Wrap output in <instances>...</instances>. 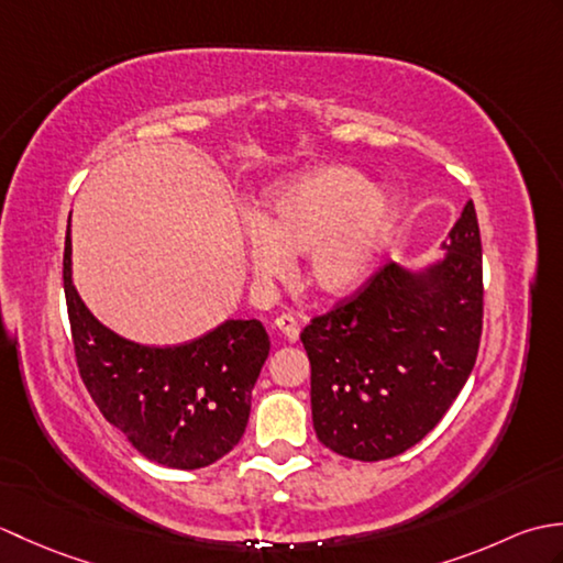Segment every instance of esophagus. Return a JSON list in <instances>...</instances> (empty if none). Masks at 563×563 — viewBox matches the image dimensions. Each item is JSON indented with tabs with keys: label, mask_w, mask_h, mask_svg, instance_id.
<instances>
[{
	"label": "esophagus",
	"mask_w": 563,
	"mask_h": 563,
	"mask_svg": "<svg viewBox=\"0 0 563 563\" xmlns=\"http://www.w3.org/2000/svg\"><path fill=\"white\" fill-rule=\"evenodd\" d=\"M273 327L278 329L290 343H295L297 339H300V321H297V317L290 314V312H285L278 319H275Z\"/></svg>",
	"instance_id": "1"
}]
</instances>
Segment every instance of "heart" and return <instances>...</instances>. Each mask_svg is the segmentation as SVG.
<instances>
[{
  "label": "heart",
  "instance_id": "heart-1",
  "mask_svg": "<svg viewBox=\"0 0 563 563\" xmlns=\"http://www.w3.org/2000/svg\"><path fill=\"white\" fill-rule=\"evenodd\" d=\"M397 210L363 174L345 166L305 176L275 194L246 230L258 280L280 278L290 256L305 258V283L324 295L361 285L385 244Z\"/></svg>",
  "mask_w": 563,
  "mask_h": 563
}]
</instances>
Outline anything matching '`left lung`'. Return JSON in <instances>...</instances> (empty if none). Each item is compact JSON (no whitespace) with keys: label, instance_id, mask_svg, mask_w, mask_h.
<instances>
[{"label":"left lung","instance_id":"8db88e82","mask_svg":"<svg viewBox=\"0 0 563 563\" xmlns=\"http://www.w3.org/2000/svg\"><path fill=\"white\" fill-rule=\"evenodd\" d=\"M426 273L385 263L300 339L312 365L317 438L349 460L397 457L457 399L484 327L482 234L474 202Z\"/></svg>","mask_w":563,"mask_h":563}]
</instances>
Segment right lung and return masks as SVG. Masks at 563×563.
<instances>
[{"mask_svg":"<svg viewBox=\"0 0 563 563\" xmlns=\"http://www.w3.org/2000/svg\"><path fill=\"white\" fill-rule=\"evenodd\" d=\"M65 239L63 280L84 387L106 421L147 460L172 470H200L242 440L271 341L256 319L222 327L174 349H154L106 329L71 285Z\"/></svg>","mask_w":563,"mask_h":563,"instance_id":"1","label":"right lung"}]
</instances>
